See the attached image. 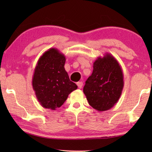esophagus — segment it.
Returning <instances> with one entry per match:
<instances>
[{
    "instance_id": "esophagus-1",
    "label": "esophagus",
    "mask_w": 152,
    "mask_h": 152,
    "mask_svg": "<svg viewBox=\"0 0 152 152\" xmlns=\"http://www.w3.org/2000/svg\"><path fill=\"white\" fill-rule=\"evenodd\" d=\"M77 85L78 86V88H81L83 86V82H77Z\"/></svg>"
}]
</instances>
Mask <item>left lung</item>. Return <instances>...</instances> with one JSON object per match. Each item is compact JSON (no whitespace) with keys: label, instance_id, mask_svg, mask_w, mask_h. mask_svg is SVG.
<instances>
[{"label":"left lung","instance_id":"obj_1","mask_svg":"<svg viewBox=\"0 0 152 152\" xmlns=\"http://www.w3.org/2000/svg\"><path fill=\"white\" fill-rule=\"evenodd\" d=\"M123 79L121 66L113 55L106 53L97 57L83 89L89 104L98 111L111 109L122 94Z\"/></svg>","mask_w":152,"mask_h":152}]
</instances>
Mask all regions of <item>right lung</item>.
Masks as SVG:
<instances>
[{"instance_id": "1", "label": "right lung", "mask_w": 152, "mask_h": 152, "mask_svg": "<svg viewBox=\"0 0 152 152\" xmlns=\"http://www.w3.org/2000/svg\"><path fill=\"white\" fill-rule=\"evenodd\" d=\"M65 62L64 54L52 48L39 58L34 68L32 87L39 102L45 109L59 108L68 95L77 88L64 68Z\"/></svg>"}]
</instances>
